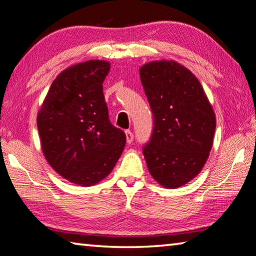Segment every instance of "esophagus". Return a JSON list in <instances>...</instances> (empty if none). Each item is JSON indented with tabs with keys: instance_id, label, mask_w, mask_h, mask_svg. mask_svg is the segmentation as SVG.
Listing matches in <instances>:
<instances>
[{
	"instance_id": "1",
	"label": "esophagus",
	"mask_w": 256,
	"mask_h": 256,
	"mask_svg": "<svg viewBox=\"0 0 256 256\" xmlns=\"http://www.w3.org/2000/svg\"><path fill=\"white\" fill-rule=\"evenodd\" d=\"M125 136H126V142L131 144L133 141V133L130 130H128V131H125Z\"/></svg>"
}]
</instances>
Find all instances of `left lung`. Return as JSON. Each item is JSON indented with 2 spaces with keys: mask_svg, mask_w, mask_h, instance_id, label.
<instances>
[{
  "mask_svg": "<svg viewBox=\"0 0 256 256\" xmlns=\"http://www.w3.org/2000/svg\"><path fill=\"white\" fill-rule=\"evenodd\" d=\"M139 72L155 118L152 139L144 147L146 163L160 186L179 188L208 160L216 114L197 77L179 62L156 60Z\"/></svg>",
  "mask_w": 256,
  "mask_h": 256,
  "instance_id": "1",
  "label": "left lung"
}]
</instances>
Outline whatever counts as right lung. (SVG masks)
<instances>
[{
	"mask_svg": "<svg viewBox=\"0 0 256 256\" xmlns=\"http://www.w3.org/2000/svg\"><path fill=\"white\" fill-rule=\"evenodd\" d=\"M110 62L88 60L56 77L38 114L40 148L48 163L72 184L104 180L123 152L126 136L109 122L102 83Z\"/></svg>",
	"mask_w": 256,
	"mask_h": 256,
	"instance_id": "obj_1",
	"label": "right lung"
}]
</instances>
